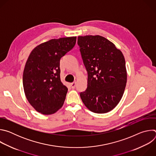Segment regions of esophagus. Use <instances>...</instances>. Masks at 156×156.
<instances>
[{
	"label": "esophagus",
	"instance_id": "1",
	"mask_svg": "<svg viewBox=\"0 0 156 156\" xmlns=\"http://www.w3.org/2000/svg\"><path fill=\"white\" fill-rule=\"evenodd\" d=\"M71 86H72V88L74 89L76 86V83L75 82H73V83H71Z\"/></svg>",
	"mask_w": 156,
	"mask_h": 156
}]
</instances>
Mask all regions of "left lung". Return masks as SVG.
<instances>
[{"mask_svg": "<svg viewBox=\"0 0 156 156\" xmlns=\"http://www.w3.org/2000/svg\"><path fill=\"white\" fill-rule=\"evenodd\" d=\"M78 44L87 72V87L80 93L81 99L93 112H108L124 93L127 80L124 56L114 43L99 35L78 36Z\"/></svg>", "mask_w": 156, "mask_h": 156, "instance_id": "obj_1", "label": "left lung"}]
</instances>
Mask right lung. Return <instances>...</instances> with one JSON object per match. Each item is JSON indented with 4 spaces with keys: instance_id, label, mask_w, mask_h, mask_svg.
<instances>
[{
    "instance_id": "add662e5",
    "label": "right lung",
    "mask_w": 156,
    "mask_h": 156,
    "mask_svg": "<svg viewBox=\"0 0 156 156\" xmlns=\"http://www.w3.org/2000/svg\"><path fill=\"white\" fill-rule=\"evenodd\" d=\"M76 37L52 39L36 46L26 62L23 75L25 96L31 106L44 115L60 109L68 88L60 80V60L75 46Z\"/></svg>"
}]
</instances>
